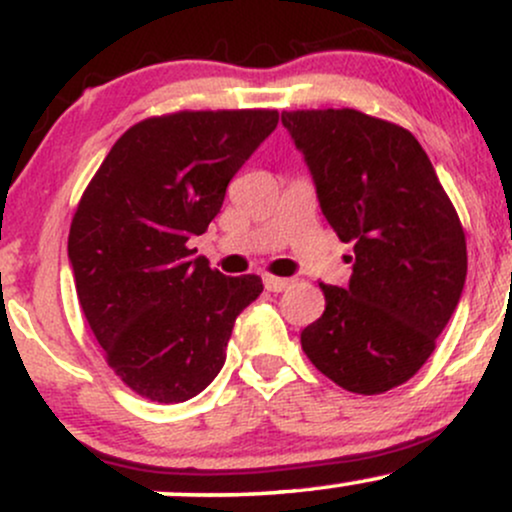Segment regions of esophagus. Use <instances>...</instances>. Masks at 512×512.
Listing matches in <instances>:
<instances>
[{"mask_svg": "<svg viewBox=\"0 0 512 512\" xmlns=\"http://www.w3.org/2000/svg\"><path fill=\"white\" fill-rule=\"evenodd\" d=\"M293 284L291 279H284V276H272V274H264V289L272 291V293H279L284 289H289Z\"/></svg>", "mask_w": 512, "mask_h": 512, "instance_id": "34e87169", "label": "esophagus"}]
</instances>
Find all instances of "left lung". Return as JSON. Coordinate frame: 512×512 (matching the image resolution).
Segmentation results:
<instances>
[{"label": "left lung", "mask_w": 512, "mask_h": 512, "mask_svg": "<svg viewBox=\"0 0 512 512\" xmlns=\"http://www.w3.org/2000/svg\"><path fill=\"white\" fill-rule=\"evenodd\" d=\"M281 122L313 173L322 214L354 245L349 286L320 284L325 313L301 346L332 383L383 395L419 373L460 303V216L409 129L354 108L284 110Z\"/></svg>", "instance_id": "left-lung-1"}]
</instances>
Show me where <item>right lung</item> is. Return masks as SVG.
<instances>
[{"label":"right lung","instance_id":"right-lung-1","mask_svg":"<svg viewBox=\"0 0 512 512\" xmlns=\"http://www.w3.org/2000/svg\"><path fill=\"white\" fill-rule=\"evenodd\" d=\"M276 110H180L117 139L69 228L79 305L129 390L175 404L219 375L233 322L262 293L257 274L192 260L226 187L274 132Z\"/></svg>","mask_w":512,"mask_h":512}]
</instances>
